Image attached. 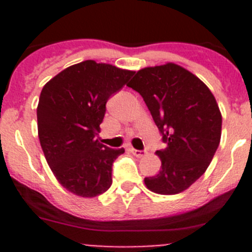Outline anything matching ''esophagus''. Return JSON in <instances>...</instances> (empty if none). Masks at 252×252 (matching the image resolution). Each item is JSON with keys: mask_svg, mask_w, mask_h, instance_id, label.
I'll return each instance as SVG.
<instances>
[{"mask_svg": "<svg viewBox=\"0 0 252 252\" xmlns=\"http://www.w3.org/2000/svg\"><path fill=\"white\" fill-rule=\"evenodd\" d=\"M128 151H130L131 154H133V155H135V157H137V158L145 157V151H142V150H136V149L130 148V149H128Z\"/></svg>", "mask_w": 252, "mask_h": 252, "instance_id": "obj_1", "label": "esophagus"}]
</instances>
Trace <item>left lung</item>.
<instances>
[{"instance_id":"1","label":"left lung","mask_w":252,"mask_h":252,"mask_svg":"<svg viewBox=\"0 0 252 252\" xmlns=\"http://www.w3.org/2000/svg\"><path fill=\"white\" fill-rule=\"evenodd\" d=\"M140 93L166 148L161 168L145 178L150 190L177 194L203 175L220 145L222 116L215 95L198 77L177 65L149 66L127 84Z\"/></svg>"}]
</instances>
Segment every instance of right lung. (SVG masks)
I'll return each mask as SVG.
<instances>
[{
  "instance_id": "right-lung-1",
  "label": "right lung",
  "mask_w": 252,
  "mask_h": 252,
  "mask_svg": "<svg viewBox=\"0 0 252 252\" xmlns=\"http://www.w3.org/2000/svg\"><path fill=\"white\" fill-rule=\"evenodd\" d=\"M133 74L86 60L64 69L40 93V145L58 182L75 195L97 197L112 184L113 161L125 149L108 148L97 136L107 101Z\"/></svg>"
}]
</instances>
